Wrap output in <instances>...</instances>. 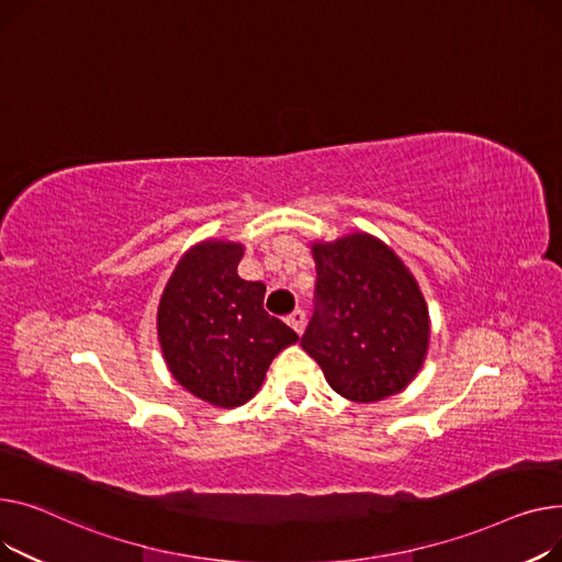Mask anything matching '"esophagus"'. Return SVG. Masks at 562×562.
I'll list each match as a JSON object with an SVG mask.
<instances>
[{"label": "esophagus", "instance_id": "34e87169", "mask_svg": "<svg viewBox=\"0 0 562 562\" xmlns=\"http://www.w3.org/2000/svg\"><path fill=\"white\" fill-rule=\"evenodd\" d=\"M288 324L294 328L296 334H304V326H306V313L302 308H296L292 315H288Z\"/></svg>", "mask_w": 562, "mask_h": 562}]
</instances>
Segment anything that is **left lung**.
Wrapping results in <instances>:
<instances>
[{
  "label": "left lung",
  "mask_w": 562,
  "mask_h": 562,
  "mask_svg": "<svg viewBox=\"0 0 562 562\" xmlns=\"http://www.w3.org/2000/svg\"><path fill=\"white\" fill-rule=\"evenodd\" d=\"M315 311L302 336L328 385L370 404L402 392L428 349V308L417 281L387 245L351 234L315 243Z\"/></svg>",
  "instance_id": "8db88e82"
}]
</instances>
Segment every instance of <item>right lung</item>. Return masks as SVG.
<instances>
[{"label": "right lung", "instance_id": "right-lung-1", "mask_svg": "<svg viewBox=\"0 0 562 562\" xmlns=\"http://www.w3.org/2000/svg\"><path fill=\"white\" fill-rule=\"evenodd\" d=\"M243 245L206 240L183 254L158 304V340L172 376L220 408L249 402L279 351L300 340L262 308L266 285L238 277Z\"/></svg>", "mask_w": 562, "mask_h": 562}]
</instances>
